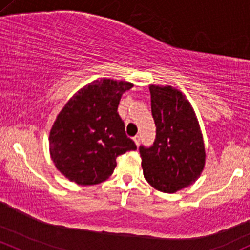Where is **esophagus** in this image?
<instances>
[{"label":"esophagus","mask_w":250,"mask_h":250,"mask_svg":"<svg viewBox=\"0 0 250 250\" xmlns=\"http://www.w3.org/2000/svg\"><path fill=\"white\" fill-rule=\"evenodd\" d=\"M133 140H134V142H135L136 146H139V145H140V140H141V139H140V136L139 135H135L133 138Z\"/></svg>","instance_id":"obj_1"}]
</instances>
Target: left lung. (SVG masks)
Returning a JSON list of instances; mask_svg holds the SVG:
<instances>
[{"label": "left lung", "mask_w": 250, "mask_h": 250, "mask_svg": "<svg viewBox=\"0 0 250 250\" xmlns=\"http://www.w3.org/2000/svg\"><path fill=\"white\" fill-rule=\"evenodd\" d=\"M149 92L156 136L152 147H140L144 177L158 191L174 193L196 182L204 169L203 134L182 91L149 85Z\"/></svg>", "instance_id": "left-lung-1"}]
</instances>
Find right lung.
I'll list each match as a JSON object with an SVG mask.
<instances>
[{
    "mask_svg": "<svg viewBox=\"0 0 250 250\" xmlns=\"http://www.w3.org/2000/svg\"><path fill=\"white\" fill-rule=\"evenodd\" d=\"M133 84L96 79L77 91L59 112L49 131V154L57 169L78 185L108 179L116 158L136 145L125 135L117 108Z\"/></svg>",
    "mask_w": 250,
    "mask_h": 250,
    "instance_id": "add662e5",
    "label": "right lung"
}]
</instances>
